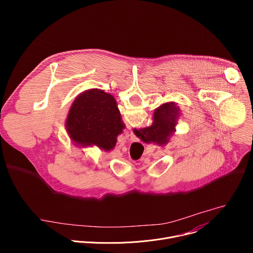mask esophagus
Instances as JSON below:
<instances>
[{"instance_id": "esophagus-1", "label": "esophagus", "mask_w": 253, "mask_h": 253, "mask_svg": "<svg viewBox=\"0 0 253 253\" xmlns=\"http://www.w3.org/2000/svg\"><path fill=\"white\" fill-rule=\"evenodd\" d=\"M130 140L131 141H138V138L135 136V134L133 132L130 133Z\"/></svg>"}]
</instances>
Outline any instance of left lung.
Wrapping results in <instances>:
<instances>
[{
	"mask_svg": "<svg viewBox=\"0 0 253 253\" xmlns=\"http://www.w3.org/2000/svg\"><path fill=\"white\" fill-rule=\"evenodd\" d=\"M124 128L116 100L100 89L81 93L72 104L66 121L67 132L77 145H96L105 151L115 147Z\"/></svg>",
	"mask_w": 253,
	"mask_h": 253,
	"instance_id": "8db88e82",
	"label": "left lung"
}]
</instances>
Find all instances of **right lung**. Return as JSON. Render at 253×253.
<instances>
[{"label":"right lung","instance_id":"add662e5","mask_svg":"<svg viewBox=\"0 0 253 253\" xmlns=\"http://www.w3.org/2000/svg\"><path fill=\"white\" fill-rule=\"evenodd\" d=\"M179 111V107L174 102L161 105L154 111L152 125L139 130L134 129L135 135L145 143L152 142L158 145H165L176 130Z\"/></svg>","mask_w":253,"mask_h":253}]
</instances>
